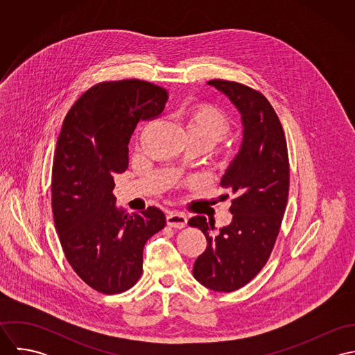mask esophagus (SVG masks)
Here are the masks:
<instances>
[{"label": "esophagus", "instance_id": "1", "mask_svg": "<svg viewBox=\"0 0 355 355\" xmlns=\"http://www.w3.org/2000/svg\"><path fill=\"white\" fill-rule=\"evenodd\" d=\"M166 224L172 228H184L187 225V217L179 211H171L166 216Z\"/></svg>", "mask_w": 355, "mask_h": 355}]
</instances>
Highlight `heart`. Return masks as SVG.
Listing matches in <instances>:
<instances>
[{"instance_id":"b5f03b06","label":"heart","mask_w":355,"mask_h":355,"mask_svg":"<svg viewBox=\"0 0 355 355\" xmlns=\"http://www.w3.org/2000/svg\"><path fill=\"white\" fill-rule=\"evenodd\" d=\"M183 131L189 141L200 142L210 149L231 135L232 124L220 109L198 105L183 116Z\"/></svg>"}]
</instances>
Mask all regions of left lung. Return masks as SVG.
I'll return each mask as SVG.
<instances>
[{"label": "left lung", "mask_w": 355, "mask_h": 355, "mask_svg": "<svg viewBox=\"0 0 355 355\" xmlns=\"http://www.w3.org/2000/svg\"><path fill=\"white\" fill-rule=\"evenodd\" d=\"M207 85L242 114L243 141L220 182L232 196L231 224L214 232V220L196 216L189 221L207 242L193 275L206 288L231 293L253 280L272 253L288 200L290 164L282 123L259 92L221 79Z\"/></svg>", "instance_id": "obj_1"}]
</instances>
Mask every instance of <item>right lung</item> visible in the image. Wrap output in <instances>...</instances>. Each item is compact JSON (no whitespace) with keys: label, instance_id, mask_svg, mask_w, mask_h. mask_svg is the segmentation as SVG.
Returning <instances> with one entry per match:
<instances>
[{"label":"right lung","instance_id":"obj_1","mask_svg":"<svg viewBox=\"0 0 355 355\" xmlns=\"http://www.w3.org/2000/svg\"><path fill=\"white\" fill-rule=\"evenodd\" d=\"M165 89L139 79L102 82L67 113L51 169L54 227L76 275L102 294L131 288L142 275L144 248L165 227L155 206L128 214L116 206V173L128 168L139 120L157 117Z\"/></svg>","mask_w":355,"mask_h":355}]
</instances>
